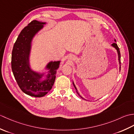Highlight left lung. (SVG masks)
Instances as JSON below:
<instances>
[{
    "label": "left lung",
    "mask_w": 134,
    "mask_h": 134,
    "mask_svg": "<svg viewBox=\"0 0 134 134\" xmlns=\"http://www.w3.org/2000/svg\"><path fill=\"white\" fill-rule=\"evenodd\" d=\"M114 41L116 42V40L115 39L114 40ZM111 46L112 47H113V48H115V49H116V50L117 51V52H118V60H119V65H120V67H119V70H120V68H121V62H120V49H119V47H118V45H117V44L116 43V42H114V43H113L112 44H111ZM72 83H73V85H74V87H75V89L76 90V93H77V94H78L79 96V97H81L82 98V99H85V100H87V99H85L83 97H82L81 95H80V94L79 93V92H78V90H77V88L76 87V86H75V84H74V81H72Z\"/></svg>",
    "instance_id": "1"
}]
</instances>
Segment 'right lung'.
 I'll list each match as a JSON object with an SVG mask.
<instances>
[{"label":"right lung","mask_w":134,"mask_h":134,"mask_svg":"<svg viewBox=\"0 0 134 134\" xmlns=\"http://www.w3.org/2000/svg\"><path fill=\"white\" fill-rule=\"evenodd\" d=\"M47 24L36 20L31 22L20 33L12 51L11 69L17 83L24 93L35 97L44 96L52 89L61 63V60L49 62L43 69L47 72L37 71L31 65L33 40Z\"/></svg>","instance_id":"1"}]
</instances>
